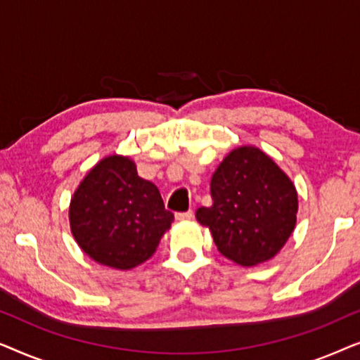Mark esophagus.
I'll return each mask as SVG.
<instances>
[{
    "mask_svg": "<svg viewBox=\"0 0 360 360\" xmlns=\"http://www.w3.org/2000/svg\"><path fill=\"white\" fill-rule=\"evenodd\" d=\"M175 218L179 221H186V219H191L193 218V211L188 210V211H184V213H176Z\"/></svg>",
    "mask_w": 360,
    "mask_h": 360,
    "instance_id": "obj_1",
    "label": "esophagus"
}]
</instances>
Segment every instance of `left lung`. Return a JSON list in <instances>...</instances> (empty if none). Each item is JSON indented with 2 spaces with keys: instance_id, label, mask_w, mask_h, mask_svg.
Instances as JSON below:
<instances>
[{
  "instance_id": "8db88e82",
  "label": "left lung",
  "mask_w": 360,
  "mask_h": 360,
  "mask_svg": "<svg viewBox=\"0 0 360 360\" xmlns=\"http://www.w3.org/2000/svg\"><path fill=\"white\" fill-rule=\"evenodd\" d=\"M210 186L213 203L196 210V219L224 257L250 267L283 248L297 224L298 195L267 154L252 146L231 150Z\"/></svg>"
}]
</instances>
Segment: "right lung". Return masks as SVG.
<instances>
[{"label": "right lung", "instance_id": "add662e5", "mask_svg": "<svg viewBox=\"0 0 360 360\" xmlns=\"http://www.w3.org/2000/svg\"><path fill=\"white\" fill-rule=\"evenodd\" d=\"M70 229L95 262L129 270L155 252L174 214L129 157L110 155L88 172L70 201Z\"/></svg>", "mask_w": 360, "mask_h": 360}]
</instances>
